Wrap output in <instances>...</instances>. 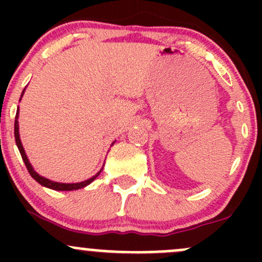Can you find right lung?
<instances>
[{
  "instance_id": "right-lung-1",
  "label": "right lung",
  "mask_w": 262,
  "mask_h": 262,
  "mask_svg": "<svg viewBox=\"0 0 262 262\" xmlns=\"http://www.w3.org/2000/svg\"><path fill=\"white\" fill-rule=\"evenodd\" d=\"M24 91H25V90H24ZM24 91H23V94H24ZM23 94H21V96H23ZM17 119H18V107H17V112H16V116H15V141H16V146L18 148V150H20V155H21V157H23V161H24V163H25L26 168H28L29 173H30L31 178H33L35 181H38L39 184L43 185V186H46V187H49V189L57 190V191H71V190H77V189H82V187L87 186V185L91 184V182L94 181L95 179H96L97 176L100 175V172H101L102 168L99 171V172L96 173V175L92 176L91 179H89V180L76 182V184H64V182H55V181H52V180H49V179H46V178H43V176L39 175L38 172H35V171H34L33 166L30 165L28 157H26L25 150H24L23 143H21V141H20V134H18V121H17ZM113 144H114V143H113Z\"/></svg>"
}]
</instances>
